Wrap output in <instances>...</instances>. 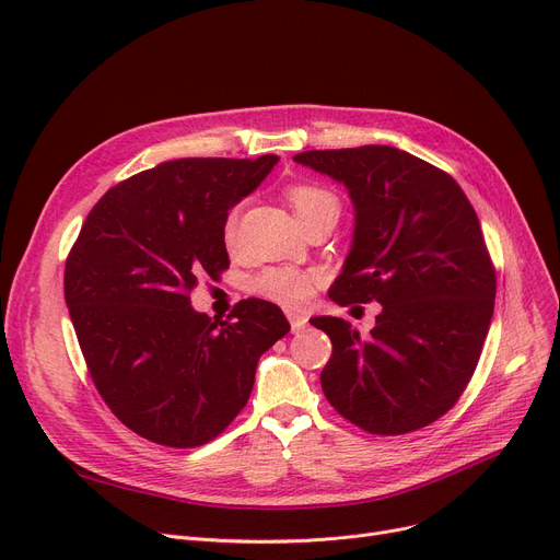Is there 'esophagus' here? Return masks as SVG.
Instances as JSON below:
<instances>
[{
    "instance_id": "34e87169",
    "label": "esophagus",
    "mask_w": 560,
    "mask_h": 560,
    "mask_svg": "<svg viewBox=\"0 0 560 560\" xmlns=\"http://www.w3.org/2000/svg\"><path fill=\"white\" fill-rule=\"evenodd\" d=\"M288 319H290V327H292V331H295V334H302L308 327V317L306 315L288 313Z\"/></svg>"
}]
</instances>
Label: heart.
Listing matches in <instances>:
<instances>
[{"label": "heart", "instance_id": "b5f03b06", "mask_svg": "<svg viewBox=\"0 0 560 560\" xmlns=\"http://www.w3.org/2000/svg\"><path fill=\"white\" fill-rule=\"evenodd\" d=\"M288 199L300 220L311 218L322 211H338V199L329 190L313 186V184L292 186L288 190ZM235 222H238V215H235V211H231L226 215L224 229H222L226 243H233V238H235ZM317 281H319V277L311 270L272 268V270H265L254 281V290L265 300L281 304L285 308H304L313 298Z\"/></svg>", "mask_w": 560, "mask_h": 560}]
</instances>
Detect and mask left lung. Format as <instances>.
Wrapping results in <instances>:
<instances>
[{"label": "left lung", "mask_w": 560, "mask_h": 560, "mask_svg": "<svg viewBox=\"0 0 560 560\" xmlns=\"http://www.w3.org/2000/svg\"><path fill=\"white\" fill-rule=\"evenodd\" d=\"M292 161L331 176L354 203V238L329 298L381 304L368 338L342 317H313L334 342L322 390L370 433L435 422L472 376L494 308L497 279L472 203L447 172L388 144Z\"/></svg>", "instance_id": "1"}]
</instances>
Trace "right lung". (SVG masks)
Segmentation results:
<instances>
[{"instance_id": "obj_1", "label": "right lung", "mask_w": 560, "mask_h": 560, "mask_svg": "<svg viewBox=\"0 0 560 560\" xmlns=\"http://www.w3.org/2000/svg\"><path fill=\"white\" fill-rule=\"evenodd\" d=\"M279 163L179 159L110 188L66 262V304L91 376L138 435L199 447L241 413L258 359L290 331L281 308L243 300L233 319L190 306L206 272L229 268L224 220Z\"/></svg>"}]
</instances>
